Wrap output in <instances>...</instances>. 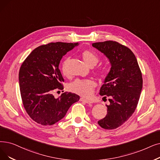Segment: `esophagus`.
<instances>
[{
    "mask_svg": "<svg viewBox=\"0 0 160 160\" xmlns=\"http://www.w3.org/2000/svg\"><path fill=\"white\" fill-rule=\"evenodd\" d=\"M80 101H82V102H84L88 103V104H91V103H92V102L91 101L85 99H84V98H80Z\"/></svg>",
    "mask_w": 160,
    "mask_h": 160,
    "instance_id": "34e87169",
    "label": "esophagus"
}]
</instances>
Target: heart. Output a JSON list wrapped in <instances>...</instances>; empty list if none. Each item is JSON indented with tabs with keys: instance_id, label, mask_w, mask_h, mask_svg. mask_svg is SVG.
Here are the masks:
<instances>
[{
	"instance_id": "1",
	"label": "heart",
	"mask_w": 160,
	"mask_h": 160,
	"mask_svg": "<svg viewBox=\"0 0 160 160\" xmlns=\"http://www.w3.org/2000/svg\"><path fill=\"white\" fill-rule=\"evenodd\" d=\"M82 57L85 63L89 67L95 66L99 61V58L93 52L90 50H84L82 52ZM69 58H66L62 63L61 72L65 76H68V65ZM99 73L104 75L105 72L104 70L100 71ZM96 87V83L92 80H75L68 85V89L71 92L77 94L86 98L92 97L94 93Z\"/></svg>"
}]
</instances>
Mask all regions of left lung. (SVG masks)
<instances>
[{
  "label": "left lung",
  "mask_w": 160,
  "mask_h": 160,
  "mask_svg": "<svg viewBox=\"0 0 160 160\" xmlns=\"http://www.w3.org/2000/svg\"><path fill=\"white\" fill-rule=\"evenodd\" d=\"M92 46L108 58L109 72L100 89L108 97L107 116L98 122L104 129H114L126 122L135 112L142 88V74L134 53L115 41L95 42Z\"/></svg>",
  "instance_id": "left-lung-1"
}]
</instances>
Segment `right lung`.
<instances>
[{"mask_svg": "<svg viewBox=\"0 0 160 160\" xmlns=\"http://www.w3.org/2000/svg\"><path fill=\"white\" fill-rule=\"evenodd\" d=\"M78 45L57 42L38 46L21 66L19 82L23 105L37 123L52 126L63 118L72 104L79 101L80 97L71 92L62 93L57 99L52 94L55 90L63 89L60 61Z\"/></svg>", "mask_w": 160, "mask_h": 160, "instance_id": "1", "label": "right lung"}]
</instances>
